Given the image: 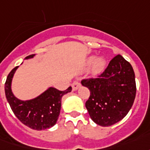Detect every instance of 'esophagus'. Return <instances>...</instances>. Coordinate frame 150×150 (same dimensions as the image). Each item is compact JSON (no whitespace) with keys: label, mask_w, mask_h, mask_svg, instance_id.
<instances>
[{"label":"esophagus","mask_w":150,"mask_h":150,"mask_svg":"<svg viewBox=\"0 0 150 150\" xmlns=\"http://www.w3.org/2000/svg\"><path fill=\"white\" fill-rule=\"evenodd\" d=\"M80 86H81V84H80L78 81H74V82H73V84H72V88H73V90H74V91L76 90L77 88H79Z\"/></svg>","instance_id":"esophagus-1"}]
</instances>
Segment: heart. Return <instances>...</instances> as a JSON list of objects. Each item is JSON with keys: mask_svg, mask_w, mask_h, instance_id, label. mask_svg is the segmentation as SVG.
Returning <instances> with one entry per match:
<instances>
[{"mask_svg": "<svg viewBox=\"0 0 150 150\" xmlns=\"http://www.w3.org/2000/svg\"><path fill=\"white\" fill-rule=\"evenodd\" d=\"M93 59H94L93 57H91L90 58L88 59V63L90 64V63L93 62V64H92V70L95 74H98V73H100V72L103 70L105 66V60L103 57H97V58L95 59L94 61L93 60ZM93 60L94 61L93 62H92Z\"/></svg>", "mask_w": 150, "mask_h": 150, "instance_id": "1", "label": "heart"}]
</instances>
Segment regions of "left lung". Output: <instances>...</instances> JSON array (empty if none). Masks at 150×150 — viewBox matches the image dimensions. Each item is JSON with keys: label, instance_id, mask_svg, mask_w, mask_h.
<instances>
[{"label": "left lung", "instance_id": "8db88e82", "mask_svg": "<svg viewBox=\"0 0 150 150\" xmlns=\"http://www.w3.org/2000/svg\"><path fill=\"white\" fill-rule=\"evenodd\" d=\"M90 96L86 102L88 114L96 124L110 126L127 115L136 96L135 74L130 63L115 56L103 73L81 80Z\"/></svg>", "mask_w": 150, "mask_h": 150}]
</instances>
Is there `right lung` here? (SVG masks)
<instances>
[{
  "instance_id": "1",
  "label": "right lung",
  "mask_w": 150,
  "mask_h": 150,
  "mask_svg": "<svg viewBox=\"0 0 150 150\" xmlns=\"http://www.w3.org/2000/svg\"><path fill=\"white\" fill-rule=\"evenodd\" d=\"M34 56L32 54L26 59ZM18 66L12 69L7 76L5 84V92L11 110L21 122L36 130L51 128L57 123L62 106V98L64 94L72 91V87L60 91L55 88H50L38 98L29 100H21L15 98L11 91V82Z\"/></svg>"
}]
</instances>
